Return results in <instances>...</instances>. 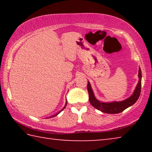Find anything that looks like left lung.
I'll use <instances>...</instances> for the list:
<instances>
[{
	"mask_svg": "<svg viewBox=\"0 0 152 152\" xmlns=\"http://www.w3.org/2000/svg\"><path fill=\"white\" fill-rule=\"evenodd\" d=\"M138 73L139 81L133 94L127 99L123 100L122 101L102 102L99 101L95 97L91 84H90L89 81H88L87 89H88L89 94V101L92 105V107H94L95 109L101 110V112L105 113L117 114V113H119L123 111L125 109H127L128 107L132 106L137 101L141 93V78H142V76H141V70L140 68H139Z\"/></svg>",
	"mask_w": 152,
	"mask_h": 152,
	"instance_id": "left-lung-1",
	"label": "left lung"
}]
</instances>
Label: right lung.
I'll list each match as a JSON object with an SVG mask.
<instances>
[{"label": "right lung", "mask_w": 152, "mask_h": 152, "mask_svg": "<svg viewBox=\"0 0 152 152\" xmlns=\"http://www.w3.org/2000/svg\"><path fill=\"white\" fill-rule=\"evenodd\" d=\"M66 104H67V100H66V102L65 106H64V107L63 108V109H62V110H64V109H65V107H66ZM61 111H60V112H61ZM57 113V114H56V115H54V116H53V117H55V116H56V115H58V114H59V113Z\"/></svg>", "instance_id": "1"}]
</instances>
